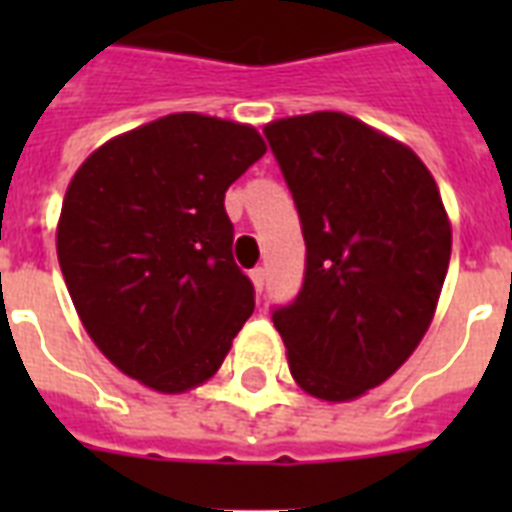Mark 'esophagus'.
Segmentation results:
<instances>
[{
    "label": "esophagus",
    "mask_w": 512,
    "mask_h": 512,
    "mask_svg": "<svg viewBox=\"0 0 512 512\" xmlns=\"http://www.w3.org/2000/svg\"><path fill=\"white\" fill-rule=\"evenodd\" d=\"M249 279H252V287H255V292L260 295L265 287V268H252V271H249Z\"/></svg>",
    "instance_id": "esophagus-1"
}]
</instances>
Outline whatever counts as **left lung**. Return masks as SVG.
Wrapping results in <instances>:
<instances>
[{
	"label": "left lung",
	"mask_w": 512,
	"mask_h": 512,
	"mask_svg": "<svg viewBox=\"0 0 512 512\" xmlns=\"http://www.w3.org/2000/svg\"><path fill=\"white\" fill-rule=\"evenodd\" d=\"M265 138L308 249L303 289L273 327L308 396L353 401L396 374L428 332L452 223L420 156L356 116H287L265 124Z\"/></svg>",
	"instance_id": "1"
}]
</instances>
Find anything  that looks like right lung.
<instances>
[{"instance_id":"right-lung-1","label":"right lung","mask_w":512,"mask_h":512,"mask_svg":"<svg viewBox=\"0 0 512 512\" xmlns=\"http://www.w3.org/2000/svg\"><path fill=\"white\" fill-rule=\"evenodd\" d=\"M265 151L252 124L183 111L106 140L71 177L55 233L68 295L146 388H199L255 311L223 201Z\"/></svg>"}]
</instances>
